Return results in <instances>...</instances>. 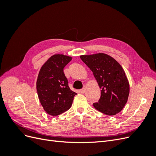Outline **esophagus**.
I'll use <instances>...</instances> for the list:
<instances>
[{
  "label": "esophagus",
  "mask_w": 156,
  "mask_h": 156,
  "mask_svg": "<svg viewBox=\"0 0 156 156\" xmlns=\"http://www.w3.org/2000/svg\"><path fill=\"white\" fill-rule=\"evenodd\" d=\"M86 90H86V87L84 86V87H83V88L82 89H81V90H80V91H81V93H85Z\"/></svg>",
  "instance_id": "esophagus-1"
}]
</instances>
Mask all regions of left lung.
Listing matches in <instances>:
<instances>
[{"mask_svg":"<svg viewBox=\"0 0 156 156\" xmlns=\"http://www.w3.org/2000/svg\"><path fill=\"white\" fill-rule=\"evenodd\" d=\"M80 58L93 72L101 90L94 108L103 114L112 116L120 112L126 104L129 84L124 69L112 56L105 53L81 55Z\"/></svg>","mask_w":156,"mask_h":156,"instance_id":"left-lung-1","label":"left lung"}]
</instances>
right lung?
<instances>
[{
	"label": "right lung",
	"instance_id": "add662e5",
	"mask_svg": "<svg viewBox=\"0 0 156 156\" xmlns=\"http://www.w3.org/2000/svg\"><path fill=\"white\" fill-rule=\"evenodd\" d=\"M72 58L62 54L51 56L42 66L36 90L41 105L49 115L56 116L69 109L77 93L71 90L64 68Z\"/></svg>",
	"mask_w": 156,
	"mask_h": 156
}]
</instances>
